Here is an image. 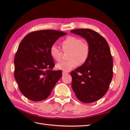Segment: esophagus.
Instances as JSON below:
<instances>
[{"mask_svg": "<svg viewBox=\"0 0 130 130\" xmlns=\"http://www.w3.org/2000/svg\"><path fill=\"white\" fill-rule=\"evenodd\" d=\"M68 73L67 72H65V71H62V75H67Z\"/></svg>", "mask_w": 130, "mask_h": 130, "instance_id": "obj_1", "label": "esophagus"}]
</instances>
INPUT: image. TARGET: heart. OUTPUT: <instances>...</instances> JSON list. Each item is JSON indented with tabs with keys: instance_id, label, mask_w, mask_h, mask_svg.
Listing matches in <instances>:
<instances>
[{
	"instance_id": "heart-1",
	"label": "heart",
	"mask_w": 130,
	"mask_h": 130,
	"mask_svg": "<svg viewBox=\"0 0 130 130\" xmlns=\"http://www.w3.org/2000/svg\"><path fill=\"white\" fill-rule=\"evenodd\" d=\"M63 51H69L68 58L69 60L63 61L56 65V68L64 71H69L79 64L87 61L90 55V46L87 42H83L81 38L76 36H68L62 41ZM51 57L56 61L61 60L62 50L56 45H52L50 49Z\"/></svg>"
}]
</instances>
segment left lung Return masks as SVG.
<instances>
[{"mask_svg": "<svg viewBox=\"0 0 130 130\" xmlns=\"http://www.w3.org/2000/svg\"><path fill=\"white\" fill-rule=\"evenodd\" d=\"M70 32L85 38L90 49L87 61L71 72V87L80 101L92 103L105 95L112 79L111 50L106 39L92 29H76Z\"/></svg>", "mask_w": 130, "mask_h": 130, "instance_id": "8db88e82", "label": "left lung"}]
</instances>
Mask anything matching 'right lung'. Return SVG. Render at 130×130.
Segmentation results:
<instances>
[{"label": "right lung", "mask_w": 130, "mask_h": 130, "mask_svg": "<svg viewBox=\"0 0 130 130\" xmlns=\"http://www.w3.org/2000/svg\"><path fill=\"white\" fill-rule=\"evenodd\" d=\"M66 35L57 30H40L27 35L19 44L14 57V75L21 92L30 100L46 99L61 77V70H52L55 63L50 49Z\"/></svg>", "instance_id": "1"}]
</instances>
